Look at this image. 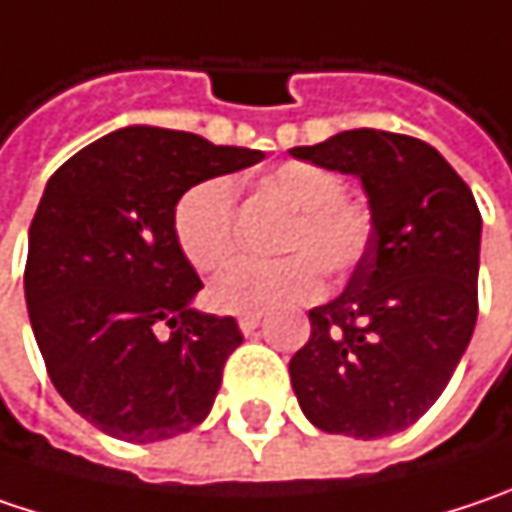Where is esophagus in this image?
<instances>
[{
	"label": "esophagus",
	"instance_id": "obj_1",
	"mask_svg": "<svg viewBox=\"0 0 512 512\" xmlns=\"http://www.w3.org/2000/svg\"><path fill=\"white\" fill-rule=\"evenodd\" d=\"M237 324H240V330L249 336V333H255L257 327H260V313H243V316L237 318Z\"/></svg>",
	"mask_w": 512,
	"mask_h": 512
}]
</instances>
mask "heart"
Masks as SVG:
<instances>
[{
    "label": "heart",
    "mask_w": 512,
    "mask_h": 512,
    "mask_svg": "<svg viewBox=\"0 0 512 512\" xmlns=\"http://www.w3.org/2000/svg\"><path fill=\"white\" fill-rule=\"evenodd\" d=\"M260 188L292 211L275 263L243 260L211 284V304L231 313H257L281 301L313 295L318 269L327 281H345L374 240V211L345 194L336 170L316 162H284L260 179ZM173 237L196 272L223 269L237 252L234 185L214 176L191 185L173 205Z\"/></svg>",
    "instance_id": "b5f03b06"
}]
</instances>
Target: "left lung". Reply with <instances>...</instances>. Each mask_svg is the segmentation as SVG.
I'll list each match as a JSON object with an SVG mask.
<instances>
[{
	"instance_id": "left-lung-1",
	"label": "left lung",
	"mask_w": 512,
	"mask_h": 512,
	"mask_svg": "<svg viewBox=\"0 0 512 512\" xmlns=\"http://www.w3.org/2000/svg\"><path fill=\"white\" fill-rule=\"evenodd\" d=\"M295 159L353 173L374 240L347 289L310 310V342L289 359L292 391L321 432L385 437L417 423L449 385L478 318L481 211L432 144L347 130Z\"/></svg>"
}]
</instances>
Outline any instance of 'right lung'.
<instances>
[{
  "instance_id": "obj_1",
  "label": "right lung",
  "mask_w": 512,
  "mask_h": 512,
  "mask_svg": "<svg viewBox=\"0 0 512 512\" xmlns=\"http://www.w3.org/2000/svg\"><path fill=\"white\" fill-rule=\"evenodd\" d=\"M260 150L124 127L48 179L28 228L25 304L60 397L130 443L191 432L243 333L191 307L202 281L173 237L191 185L257 165Z\"/></svg>"
}]
</instances>
